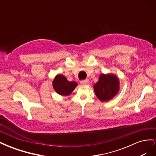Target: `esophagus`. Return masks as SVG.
<instances>
[{
    "label": "esophagus",
    "instance_id": "obj_1",
    "mask_svg": "<svg viewBox=\"0 0 156 156\" xmlns=\"http://www.w3.org/2000/svg\"><path fill=\"white\" fill-rule=\"evenodd\" d=\"M80 83H81V84H83V85H86V84H87L88 83V80L84 79V80H82V81H80Z\"/></svg>",
    "mask_w": 156,
    "mask_h": 156
}]
</instances>
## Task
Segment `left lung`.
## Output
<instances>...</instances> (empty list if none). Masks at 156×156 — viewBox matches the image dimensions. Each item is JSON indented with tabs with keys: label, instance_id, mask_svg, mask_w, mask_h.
Instances as JSON below:
<instances>
[{
	"label": "left lung",
	"instance_id": "8db88e82",
	"mask_svg": "<svg viewBox=\"0 0 156 156\" xmlns=\"http://www.w3.org/2000/svg\"><path fill=\"white\" fill-rule=\"evenodd\" d=\"M119 80L115 75L101 74L94 85V92L101 101H107L114 98L119 90Z\"/></svg>",
	"mask_w": 156,
	"mask_h": 156
}]
</instances>
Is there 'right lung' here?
I'll use <instances>...</instances> for the list:
<instances>
[{
    "label": "right lung",
    "mask_w": 156,
    "mask_h": 156,
    "mask_svg": "<svg viewBox=\"0 0 156 156\" xmlns=\"http://www.w3.org/2000/svg\"><path fill=\"white\" fill-rule=\"evenodd\" d=\"M77 83L75 81H68L62 75H57L53 82L55 90L60 95L68 96L77 87Z\"/></svg>",
    "instance_id": "add662e5"
}]
</instances>
